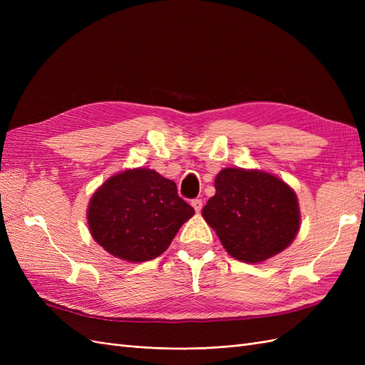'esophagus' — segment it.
Instances as JSON below:
<instances>
[{"mask_svg": "<svg viewBox=\"0 0 365 365\" xmlns=\"http://www.w3.org/2000/svg\"><path fill=\"white\" fill-rule=\"evenodd\" d=\"M192 205H193V208H195V212L200 213L201 208H202V200H197V197H196V200L192 201Z\"/></svg>", "mask_w": 365, "mask_h": 365, "instance_id": "obj_1", "label": "esophagus"}]
</instances>
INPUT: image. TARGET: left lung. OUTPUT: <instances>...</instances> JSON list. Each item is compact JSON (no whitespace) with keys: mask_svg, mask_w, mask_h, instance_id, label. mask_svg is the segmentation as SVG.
I'll use <instances>...</instances> for the list:
<instances>
[{"mask_svg":"<svg viewBox=\"0 0 365 365\" xmlns=\"http://www.w3.org/2000/svg\"><path fill=\"white\" fill-rule=\"evenodd\" d=\"M215 189L202 216L228 254L257 263L289 247L300 210L288 184L264 172L228 168L216 176Z\"/></svg>","mask_w":365,"mask_h":365,"instance_id":"left-lung-1","label":"left lung"}]
</instances>
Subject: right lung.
<instances>
[{
    "label": "right lung",
    "instance_id": "1",
    "mask_svg": "<svg viewBox=\"0 0 365 365\" xmlns=\"http://www.w3.org/2000/svg\"><path fill=\"white\" fill-rule=\"evenodd\" d=\"M195 213L176 184L150 169L109 178L88 207V224L98 245L128 262H146L168 250Z\"/></svg>",
    "mask_w": 365,
    "mask_h": 365
}]
</instances>
